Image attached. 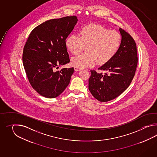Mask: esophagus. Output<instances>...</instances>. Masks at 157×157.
Returning a JSON list of instances; mask_svg holds the SVG:
<instances>
[{
	"label": "esophagus",
	"instance_id": "34e87169",
	"mask_svg": "<svg viewBox=\"0 0 157 157\" xmlns=\"http://www.w3.org/2000/svg\"><path fill=\"white\" fill-rule=\"evenodd\" d=\"M74 70L75 71H79L81 70V68H78V67H74Z\"/></svg>",
	"mask_w": 157,
	"mask_h": 157
}]
</instances>
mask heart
<instances>
[{
	"label": "heart",
	"instance_id": "obj_1",
	"mask_svg": "<svg viewBox=\"0 0 157 157\" xmlns=\"http://www.w3.org/2000/svg\"><path fill=\"white\" fill-rule=\"evenodd\" d=\"M122 36L114 30L90 24L82 27L80 36L70 35L66 40V46L73 54L79 53L86 47L87 52L71 59V64L79 68L93 67L97 63L104 64L113 58L119 50Z\"/></svg>",
	"mask_w": 157,
	"mask_h": 157
}]
</instances>
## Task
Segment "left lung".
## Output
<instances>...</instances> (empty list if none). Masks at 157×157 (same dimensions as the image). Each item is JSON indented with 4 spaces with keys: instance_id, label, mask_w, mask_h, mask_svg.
<instances>
[{
    "instance_id": "8db88e82",
    "label": "left lung",
    "mask_w": 157,
    "mask_h": 157,
    "mask_svg": "<svg viewBox=\"0 0 157 157\" xmlns=\"http://www.w3.org/2000/svg\"><path fill=\"white\" fill-rule=\"evenodd\" d=\"M122 35L120 48L109 62L98 70H91L89 89L97 100L105 102L113 100L127 89L133 80L138 58L136 43L130 34L120 29Z\"/></svg>"
}]
</instances>
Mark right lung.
Wrapping results in <instances>:
<instances>
[{"mask_svg":"<svg viewBox=\"0 0 157 157\" xmlns=\"http://www.w3.org/2000/svg\"><path fill=\"white\" fill-rule=\"evenodd\" d=\"M77 21L75 16L47 21L33 30L27 40L24 68L31 86L43 97L56 98L70 82L73 67L54 70L70 62L65 42Z\"/></svg>","mask_w":157,"mask_h":157,"instance_id":"1","label":"right lung"}]
</instances>
